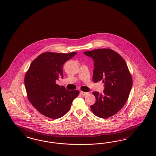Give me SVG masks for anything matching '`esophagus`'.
<instances>
[{"label":"esophagus","instance_id":"obj_1","mask_svg":"<svg viewBox=\"0 0 156 156\" xmlns=\"http://www.w3.org/2000/svg\"><path fill=\"white\" fill-rule=\"evenodd\" d=\"M81 95H82L83 96H86L87 95H88V92H83V91H80Z\"/></svg>","mask_w":156,"mask_h":156}]
</instances>
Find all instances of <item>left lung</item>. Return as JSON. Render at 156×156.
I'll return each instance as SVG.
<instances>
[{"label":"left lung","instance_id":"left-lung-1","mask_svg":"<svg viewBox=\"0 0 156 156\" xmlns=\"http://www.w3.org/2000/svg\"><path fill=\"white\" fill-rule=\"evenodd\" d=\"M84 53L94 61L92 80L105 83L103 94L93 92L96 98L90 109L94 115L106 119L115 115L125 105L133 79L125 61L114 50L97 49Z\"/></svg>","mask_w":156,"mask_h":156}]
</instances>
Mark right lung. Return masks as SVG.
I'll return each instance as SVG.
<instances>
[{
  "label": "right lung",
  "mask_w": 156,
  "mask_h": 156,
  "mask_svg": "<svg viewBox=\"0 0 156 156\" xmlns=\"http://www.w3.org/2000/svg\"><path fill=\"white\" fill-rule=\"evenodd\" d=\"M46 52L33 61L25 77L28 100L35 109L48 118L57 119L69 110L72 101L79 94L78 90H66L55 83L63 78L62 66L75 55Z\"/></svg>",
  "instance_id": "right-lung-1"
}]
</instances>
